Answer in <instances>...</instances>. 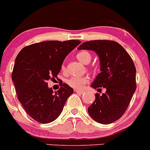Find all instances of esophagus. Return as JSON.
<instances>
[{"mask_svg":"<svg viewBox=\"0 0 150 150\" xmlns=\"http://www.w3.org/2000/svg\"><path fill=\"white\" fill-rule=\"evenodd\" d=\"M75 91L77 93V94H82L84 93V91H81V90H75Z\"/></svg>","mask_w":150,"mask_h":150,"instance_id":"esophagus-1","label":"esophagus"}]
</instances>
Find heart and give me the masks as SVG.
Segmentation results:
<instances>
[{
	"label": "heart",
	"mask_w": 150,
	"mask_h": 150,
	"mask_svg": "<svg viewBox=\"0 0 150 150\" xmlns=\"http://www.w3.org/2000/svg\"><path fill=\"white\" fill-rule=\"evenodd\" d=\"M76 57L80 62L83 64H88L91 59V55L89 52L86 50H82V51L78 53L76 55ZM65 66L62 65V70L65 71ZM88 82V78L86 76H72L69 78L67 81V83L72 88H75V89H81L84 85Z\"/></svg>",
	"instance_id": "1"
}]
</instances>
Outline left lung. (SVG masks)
<instances>
[{"label":"left lung","instance_id":"obj_1","mask_svg":"<svg viewBox=\"0 0 150 150\" xmlns=\"http://www.w3.org/2000/svg\"><path fill=\"white\" fill-rule=\"evenodd\" d=\"M78 50H94L99 56L100 71L91 84L97 91L105 88L88 108L91 118L108 125L122 117L136 89V67L130 55L118 42L112 40H91L79 46Z\"/></svg>","mask_w":150,"mask_h":150}]
</instances>
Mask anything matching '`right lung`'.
<instances>
[{
  "label": "right lung",
  "instance_id": "1",
  "mask_svg": "<svg viewBox=\"0 0 150 150\" xmlns=\"http://www.w3.org/2000/svg\"><path fill=\"white\" fill-rule=\"evenodd\" d=\"M81 42L72 40L34 43L23 47L17 56L11 78L17 99L35 121L45 124L56 120L73 93L62 81L60 88L53 93L47 81L57 78L66 56Z\"/></svg>",
  "mask_w": 150,
  "mask_h": 150
}]
</instances>
